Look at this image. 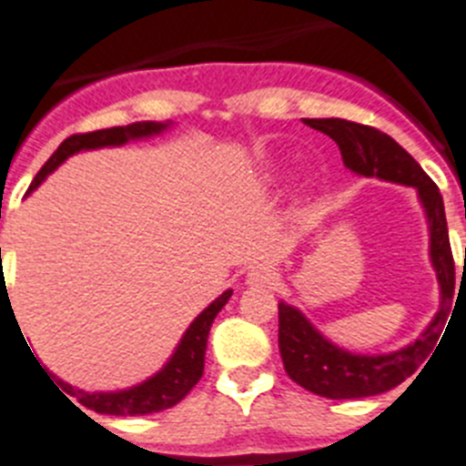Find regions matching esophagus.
Listing matches in <instances>:
<instances>
[{"mask_svg":"<svg viewBox=\"0 0 466 466\" xmlns=\"http://www.w3.org/2000/svg\"><path fill=\"white\" fill-rule=\"evenodd\" d=\"M247 286L251 289H266V286H272L277 281V272L268 266H258L254 270L247 272Z\"/></svg>","mask_w":466,"mask_h":466,"instance_id":"34e87169","label":"esophagus"}]
</instances>
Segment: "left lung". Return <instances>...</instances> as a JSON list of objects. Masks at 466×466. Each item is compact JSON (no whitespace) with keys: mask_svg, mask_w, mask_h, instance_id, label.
I'll return each mask as SVG.
<instances>
[{"mask_svg":"<svg viewBox=\"0 0 466 466\" xmlns=\"http://www.w3.org/2000/svg\"><path fill=\"white\" fill-rule=\"evenodd\" d=\"M302 122L335 140L341 161L351 173L413 187L428 219L430 261L441 289V307L422 335L409 347L390 353H353L323 337L298 307L279 302V353L286 374L305 390L328 400L372 398L411 377L428 360L443 335L448 305L455 293V263L448 242L443 198L418 161L383 131L339 117Z\"/></svg>","mask_w":466,"mask_h":466,"instance_id":"obj_1","label":"left lung"}]
</instances>
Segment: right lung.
<instances>
[{
  "label": "right lung",
  "instance_id": "1",
  "mask_svg": "<svg viewBox=\"0 0 466 466\" xmlns=\"http://www.w3.org/2000/svg\"><path fill=\"white\" fill-rule=\"evenodd\" d=\"M170 127H173V122H134V125L127 127H113V129L71 136V138H66L57 149H55V155L46 161L44 168L38 170V175L34 177L27 194H32V191L36 189L57 166H62L68 157L78 155V152H87V149L119 147V145H127L129 140L152 138V136L164 134ZM230 296H233V291L228 289V291H224L217 300H212L210 305L205 307L198 317L191 321V326L187 328L182 339L177 341V347H175L173 356L166 360V365L161 367L159 372L152 374V377L145 379V381L136 383V386L125 388V390L87 392L83 390V388H76L71 386V383L62 381V379H57L55 374L48 379H55V381H57L68 395H74L83 407L92 409V411L96 413H108V416H145V413H157L164 411V409L175 407L180 400L187 398V392H189L191 388L198 383V379L203 377L205 349H208V335H210L212 321H215L217 314L224 309V305L228 302ZM64 398H66V395H64ZM68 402H71V400H68Z\"/></svg>",
  "mask_w": 466,
  "mask_h": 466
}]
</instances>
